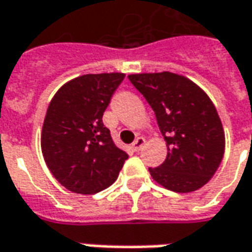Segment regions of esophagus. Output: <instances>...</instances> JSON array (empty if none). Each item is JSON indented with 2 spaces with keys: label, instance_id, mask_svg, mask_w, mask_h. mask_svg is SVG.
Here are the masks:
<instances>
[{
  "label": "esophagus",
  "instance_id": "1",
  "mask_svg": "<svg viewBox=\"0 0 252 252\" xmlns=\"http://www.w3.org/2000/svg\"><path fill=\"white\" fill-rule=\"evenodd\" d=\"M144 144H145V140L142 138V137H138L137 140L133 142V145H131V148H133V151L134 152H140L141 149H142V146H144Z\"/></svg>",
  "mask_w": 252,
  "mask_h": 252
}]
</instances>
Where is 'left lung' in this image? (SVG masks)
I'll list each match as a JSON object with an SVG mask.
<instances>
[{
    "mask_svg": "<svg viewBox=\"0 0 252 252\" xmlns=\"http://www.w3.org/2000/svg\"><path fill=\"white\" fill-rule=\"evenodd\" d=\"M130 83L155 111L168 153L152 178L171 191L190 192L219 168L225 137L212 100L198 85L175 73L130 74Z\"/></svg>",
    "mask_w": 252,
    "mask_h": 252,
    "instance_id": "left-lung-1",
    "label": "left lung"
}]
</instances>
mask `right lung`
<instances>
[{"label": "right lung", "mask_w": 252, "mask_h": 252, "mask_svg": "<svg viewBox=\"0 0 252 252\" xmlns=\"http://www.w3.org/2000/svg\"><path fill=\"white\" fill-rule=\"evenodd\" d=\"M123 73L85 74L54 94L42 129V153L54 178L77 194H96L117 180L129 155L118 148L103 114Z\"/></svg>", "instance_id": "obj_1"}]
</instances>
